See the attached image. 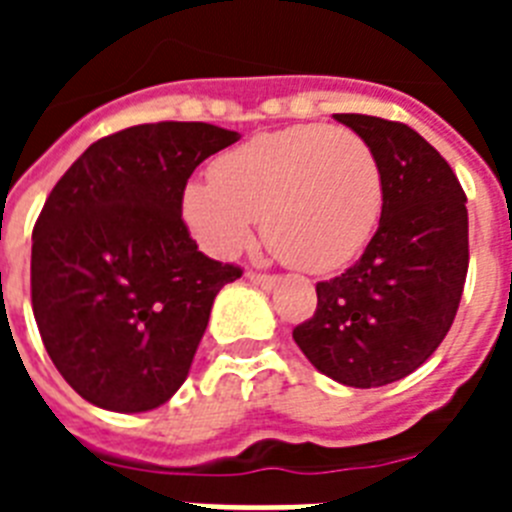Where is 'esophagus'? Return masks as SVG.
I'll return each mask as SVG.
<instances>
[{
    "label": "esophagus",
    "mask_w": 512,
    "mask_h": 512,
    "mask_svg": "<svg viewBox=\"0 0 512 512\" xmlns=\"http://www.w3.org/2000/svg\"><path fill=\"white\" fill-rule=\"evenodd\" d=\"M248 279L261 289H271L274 284H277V277H271V274H259V271H248Z\"/></svg>",
    "instance_id": "34e87169"
}]
</instances>
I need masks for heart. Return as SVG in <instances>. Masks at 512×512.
<instances>
[{
    "mask_svg": "<svg viewBox=\"0 0 512 512\" xmlns=\"http://www.w3.org/2000/svg\"><path fill=\"white\" fill-rule=\"evenodd\" d=\"M384 207V174L359 133L307 122L223 153L212 179L189 182L182 212L215 256L251 243L259 217L279 259L312 274L341 269L369 243Z\"/></svg>",
    "mask_w": 512,
    "mask_h": 512,
    "instance_id": "b5f03b06",
    "label": "heart"
}]
</instances>
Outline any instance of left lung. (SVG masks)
I'll return each instance as SVG.
<instances>
[{
	"label": "left lung",
	"instance_id": "obj_1",
	"mask_svg": "<svg viewBox=\"0 0 512 512\" xmlns=\"http://www.w3.org/2000/svg\"><path fill=\"white\" fill-rule=\"evenodd\" d=\"M374 148L384 174L379 228L351 269L318 282V310L292 330L318 372L382 387L441 346L469 269L467 194L436 148L402 122L336 115Z\"/></svg>",
	"mask_w": 512,
	"mask_h": 512
}]
</instances>
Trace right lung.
<instances>
[{
  "instance_id": "obj_1",
  "label": "right lung",
  "mask_w": 512,
  "mask_h": 512,
  "mask_svg": "<svg viewBox=\"0 0 512 512\" xmlns=\"http://www.w3.org/2000/svg\"><path fill=\"white\" fill-rule=\"evenodd\" d=\"M241 135L148 122L97 140L48 194L30 289L43 346L97 408L146 413L184 384L212 302L243 271L207 259L182 220L189 176Z\"/></svg>"
}]
</instances>
